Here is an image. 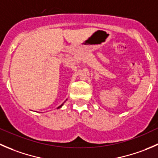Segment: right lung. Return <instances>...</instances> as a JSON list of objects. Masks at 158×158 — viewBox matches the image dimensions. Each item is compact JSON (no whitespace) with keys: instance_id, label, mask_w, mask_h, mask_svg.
<instances>
[{"instance_id":"1","label":"right lung","mask_w":158,"mask_h":158,"mask_svg":"<svg viewBox=\"0 0 158 158\" xmlns=\"http://www.w3.org/2000/svg\"><path fill=\"white\" fill-rule=\"evenodd\" d=\"M67 100H68V99H67ZM67 100H66V101H67ZM65 101H64V102H65ZM64 103H63V104H61V105H60V106H59V107H57V109H59V108H60V107H61L62 106L64 105Z\"/></svg>"}]
</instances>
